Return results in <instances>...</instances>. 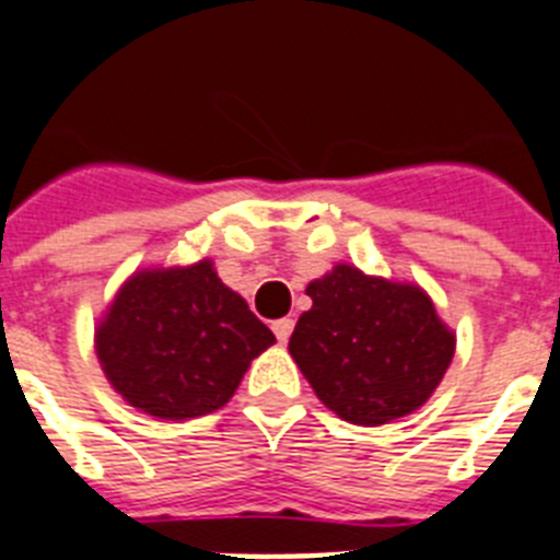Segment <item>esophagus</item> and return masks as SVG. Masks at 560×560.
Here are the masks:
<instances>
[{
  "label": "esophagus",
  "instance_id": "1",
  "mask_svg": "<svg viewBox=\"0 0 560 560\" xmlns=\"http://www.w3.org/2000/svg\"><path fill=\"white\" fill-rule=\"evenodd\" d=\"M271 331H275V337L280 339V342H289L291 331H294V319H289V317L277 319L275 326H271Z\"/></svg>",
  "mask_w": 560,
  "mask_h": 560
}]
</instances>
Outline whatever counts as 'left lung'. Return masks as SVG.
Returning a JSON list of instances; mask_svg holds the SVG:
<instances>
[{
  "label": "left lung",
  "instance_id": "8db88e82",
  "mask_svg": "<svg viewBox=\"0 0 560 560\" xmlns=\"http://www.w3.org/2000/svg\"><path fill=\"white\" fill-rule=\"evenodd\" d=\"M305 294L314 305L298 319L289 351L319 402L368 428L428 402L456 339L422 289L337 266Z\"/></svg>",
  "mask_w": 560,
  "mask_h": 560
}]
</instances>
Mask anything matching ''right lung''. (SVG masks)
<instances>
[{
  "label": "right lung",
  "mask_w": 560,
  "mask_h": 560,
  "mask_svg": "<svg viewBox=\"0 0 560 560\" xmlns=\"http://www.w3.org/2000/svg\"><path fill=\"white\" fill-rule=\"evenodd\" d=\"M271 342L275 334L221 283L209 260L130 277L95 331L113 388L158 419L223 408L248 362Z\"/></svg>",
  "instance_id": "obj_1"
}]
</instances>
